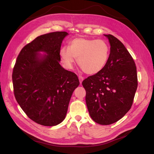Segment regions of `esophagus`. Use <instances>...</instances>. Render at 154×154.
<instances>
[{
  "mask_svg": "<svg viewBox=\"0 0 154 154\" xmlns=\"http://www.w3.org/2000/svg\"><path fill=\"white\" fill-rule=\"evenodd\" d=\"M78 78H79V80H80V84H82V81L83 80V76H78Z\"/></svg>",
  "mask_w": 154,
  "mask_h": 154,
  "instance_id": "esophagus-1",
  "label": "esophagus"
}]
</instances>
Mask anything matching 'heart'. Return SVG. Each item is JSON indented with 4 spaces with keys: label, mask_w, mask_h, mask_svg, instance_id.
I'll use <instances>...</instances> for the list:
<instances>
[{
    "label": "heart",
    "mask_w": 154,
    "mask_h": 154,
    "mask_svg": "<svg viewBox=\"0 0 154 154\" xmlns=\"http://www.w3.org/2000/svg\"><path fill=\"white\" fill-rule=\"evenodd\" d=\"M60 54L63 63L71 69L77 59L78 66L87 74L101 71L108 62L110 45L102 39L77 37L69 42V47H62Z\"/></svg>",
    "instance_id": "obj_1"
}]
</instances>
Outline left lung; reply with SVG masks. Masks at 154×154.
<instances>
[{
    "label": "left lung",
    "mask_w": 154,
    "mask_h": 154,
    "mask_svg": "<svg viewBox=\"0 0 154 154\" xmlns=\"http://www.w3.org/2000/svg\"><path fill=\"white\" fill-rule=\"evenodd\" d=\"M109 38L110 53L101 71L82 82L85 101L91 118L107 125L118 122L131 108L137 87L136 63L127 49L117 38Z\"/></svg>",
    "instance_id": "1"
}]
</instances>
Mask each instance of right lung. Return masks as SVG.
I'll return each instance as SVG.
<instances>
[{"label":"right lung","instance_id":"right-lung-1","mask_svg":"<svg viewBox=\"0 0 154 154\" xmlns=\"http://www.w3.org/2000/svg\"><path fill=\"white\" fill-rule=\"evenodd\" d=\"M67 35L56 31L36 37L22 49L13 67L17 101L27 117L44 126L63 122L72 92L80 84L76 74L59 63L61 44ZM39 51L47 55L40 58Z\"/></svg>","mask_w":154,"mask_h":154}]
</instances>
